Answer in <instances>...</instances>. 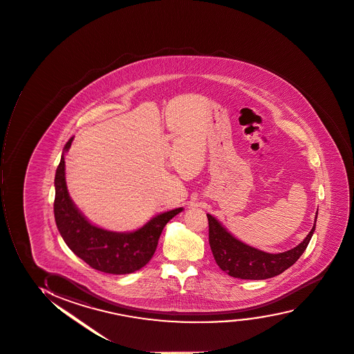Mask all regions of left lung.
<instances>
[{
    "instance_id": "obj_1",
    "label": "left lung",
    "mask_w": 354,
    "mask_h": 354,
    "mask_svg": "<svg viewBox=\"0 0 354 354\" xmlns=\"http://www.w3.org/2000/svg\"><path fill=\"white\" fill-rule=\"evenodd\" d=\"M209 223V245L214 259L222 271L240 279H266L284 272L294 265L306 251L311 236L314 234L316 220L307 238L298 246L289 251L271 254L248 246L230 235L221 223L207 214ZM317 217V213H316Z\"/></svg>"
}]
</instances>
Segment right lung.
I'll return each mask as SVG.
<instances>
[{
    "label": "right lung",
    "instance_id": "add662e5",
    "mask_svg": "<svg viewBox=\"0 0 354 354\" xmlns=\"http://www.w3.org/2000/svg\"><path fill=\"white\" fill-rule=\"evenodd\" d=\"M73 140L71 138L66 142L64 151L70 149ZM55 187L53 209L62 238L89 266L111 274H127L144 268L153 257L165 225L182 212L177 208L160 214L133 233H114L93 226L73 205L65 182L64 156L57 167Z\"/></svg>",
    "mask_w": 354,
    "mask_h": 354
}]
</instances>
